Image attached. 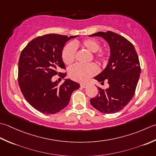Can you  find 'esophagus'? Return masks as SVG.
I'll return each mask as SVG.
<instances>
[{"label": "esophagus", "instance_id": "1", "mask_svg": "<svg viewBox=\"0 0 156 156\" xmlns=\"http://www.w3.org/2000/svg\"><path fill=\"white\" fill-rule=\"evenodd\" d=\"M80 85H81V87H83V88H85V87H87L88 86V85H87V84H86V83H81V84H80Z\"/></svg>", "mask_w": 156, "mask_h": 156}]
</instances>
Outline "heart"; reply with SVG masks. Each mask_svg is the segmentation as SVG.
<instances>
[{
	"instance_id": "1",
	"label": "heart",
	"mask_w": 156,
	"mask_h": 156,
	"mask_svg": "<svg viewBox=\"0 0 156 156\" xmlns=\"http://www.w3.org/2000/svg\"><path fill=\"white\" fill-rule=\"evenodd\" d=\"M81 46L90 52H95V56L100 61H105L107 58V52L100 48V43L98 40L89 38L83 41L81 43L74 42L68 44L62 50V59L66 65H71L74 62L76 56V47ZM98 68L96 64L89 65L76 64L69 69V75L72 79L79 82L87 81L92 76L96 75Z\"/></svg>"
}]
</instances>
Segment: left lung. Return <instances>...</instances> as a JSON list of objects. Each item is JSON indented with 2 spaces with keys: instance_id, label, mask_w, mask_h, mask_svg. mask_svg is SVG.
I'll use <instances>...</instances> for the list:
<instances>
[{
  "instance_id": "obj_1",
  "label": "left lung",
  "mask_w": 156,
  "mask_h": 156,
  "mask_svg": "<svg viewBox=\"0 0 156 156\" xmlns=\"http://www.w3.org/2000/svg\"><path fill=\"white\" fill-rule=\"evenodd\" d=\"M108 43L109 61L104 71L94 79L101 84L106 80L108 88L98 87V94L90 99L92 106L105 114L115 113L126 106L134 96L141 73L140 63L134 46L125 37L112 31L95 33Z\"/></svg>"
}]
</instances>
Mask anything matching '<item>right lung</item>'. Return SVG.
Masks as SVG:
<instances>
[{"mask_svg": "<svg viewBox=\"0 0 156 156\" xmlns=\"http://www.w3.org/2000/svg\"><path fill=\"white\" fill-rule=\"evenodd\" d=\"M77 36L68 37L50 34L34 38L21 51L18 63V83L25 99L40 112L54 114L67 106L74 90L80 85L66 79L61 85L52 77L66 73L62 50L65 43Z\"/></svg>", "mask_w": 156, "mask_h": 156, "instance_id": "1", "label": "right lung"}]
</instances>
